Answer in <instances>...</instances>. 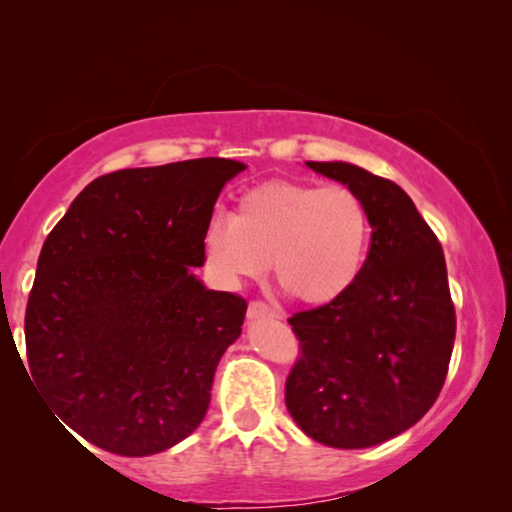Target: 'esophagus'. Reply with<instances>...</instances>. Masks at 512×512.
<instances>
[{
    "label": "esophagus",
    "mask_w": 512,
    "mask_h": 512,
    "mask_svg": "<svg viewBox=\"0 0 512 512\" xmlns=\"http://www.w3.org/2000/svg\"><path fill=\"white\" fill-rule=\"evenodd\" d=\"M248 318L255 320V318H282L280 311H275L273 307H268L266 302L262 300H253L248 305Z\"/></svg>",
    "instance_id": "obj_1"
}]
</instances>
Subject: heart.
Segmentation results:
<instances>
[{
  "label": "heart",
  "instance_id": "1",
  "mask_svg": "<svg viewBox=\"0 0 512 512\" xmlns=\"http://www.w3.org/2000/svg\"><path fill=\"white\" fill-rule=\"evenodd\" d=\"M368 244V207L352 187L271 180L241 194L232 216L207 223L203 257L230 289L262 277L273 262L284 289L325 305L357 282Z\"/></svg>",
  "mask_w": 512,
  "mask_h": 512
}]
</instances>
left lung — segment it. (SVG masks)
Instances as JSON below:
<instances>
[{
    "mask_svg": "<svg viewBox=\"0 0 512 512\" xmlns=\"http://www.w3.org/2000/svg\"><path fill=\"white\" fill-rule=\"evenodd\" d=\"M307 167L363 198L372 239L341 298L289 318L300 357L284 400L309 438L363 449L413 427L445 384L456 336L445 255L393 180L348 162Z\"/></svg>",
    "mask_w": 512,
    "mask_h": 512,
    "instance_id": "8db88e82",
    "label": "left lung"
}]
</instances>
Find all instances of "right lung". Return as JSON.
Segmentation results:
<instances>
[{
	"mask_svg": "<svg viewBox=\"0 0 512 512\" xmlns=\"http://www.w3.org/2000/svg\"><path fill=\"white\" fill-rule=\"evenodd\" d=\"M244 169L198 158L112 171L49 232L24 318L29 370L49 409L88 443L149 456L203 422L248 305L192 271L205 262L216 198Z\"/></svg>",
	"mask_w": 512,
	"mask_h": 512,
	"instance_id": "right-lung-1",
	"label": "right lung"
}]
</instances>
